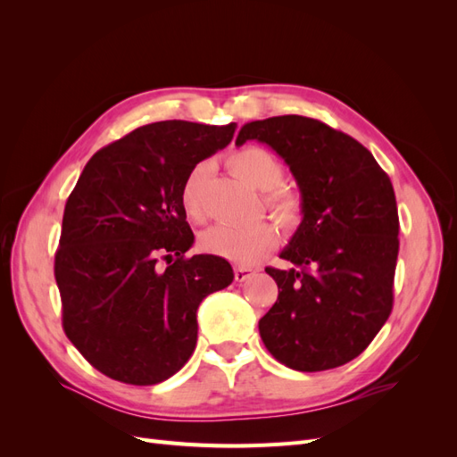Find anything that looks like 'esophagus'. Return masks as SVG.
<instances>
[{
    "label": "esophagus",
    "mask_w": 457,
    "mask_h": 457,
    "mask_svg": "<svg viewBox=\"0 0 457 457\" xmlns=\"http://www.w3.org/2000/svg\"><path fill=\"white\" fill-rule=\"evenodd\" d=\"M253 274H255V270L252 267H237V269H234V278H237V282H245L247 278H252Z\"/></svg>",
    "instance_id": "esophagus-1"
}]
</instances>
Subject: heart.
Instances as JSON below:
<instances>
[{"instance_id": "b5f03b06", "label": "heart", "mask_w": 457, "mask_h": 457, "mask_svg": "<svg viewBox=\"0 0 457 457\" xmlns=\"http://www.w3.org/2000/svg\"><path fill=\"white\" fill-rule=\"evenodd\" d=\"M230 170L240 177L244 183L255 190L265 192L262 205L278 219V223L292 228L301 220V198L294 190L282 187L284 165L272 152L261 146H245L234 152L228 158ZM205 165H196L185 177L181 185L183 212L192 220L204 219L202 205V179ZM200 244L207 253L228 259L238 265H252L262 253H267L276 244V230L267 220H253L250 225H215L207 228Z\"/></svg>"}]
</instances>
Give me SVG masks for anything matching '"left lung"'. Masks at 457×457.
I'll return each mask as SVG.
<instances>
[{
	"instance_id": "1",
	"label": "left lung",
	"mask_w": 457,
	"mask_h": 457,
	"mask_svg": "<svg viewBox=\"0 0 457 457\" xmlns=\"http://www.w3.org/2000/svg\"><path fill=\"white\" fill-rule=\"evenodd\" d=\"M269 145L301 192V223L280 257L292 269H265L278 299L259 320L276 361L299 371L351 362L393 309L398 257L396 198L371 152L353 137L305 116L242 126L237 145Z\"/></svg>"
}]
</instances>
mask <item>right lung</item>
<instances>
[{"label": "right lung", "mask_w": 457, "mask_h": 457, "mask_svg": "<svg viewBox=\"0 0 457 457\" xmlns=\"http://www.w3.org/2000/svg\"><path fill=\"white\" fill-rule=\"evenodd\" d=\"M234 131L237 123H148L96 152L68 196L54 255L62 328L104 376L171 378L195 353L200 303L234 280L223 257H185L195 234L179 200L190 170Z\"/></svg>", "instance_id": "add662e5"}]
</instances>
